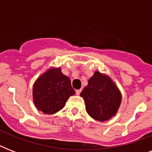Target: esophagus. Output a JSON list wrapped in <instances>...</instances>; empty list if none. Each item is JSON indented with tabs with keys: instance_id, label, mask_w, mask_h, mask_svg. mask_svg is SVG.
<instances>
[{
	"instance_id": "34e87169",
	"label": "esophagus",
	"mask_w": 152,
	"mask_h": 152,
	"mask_svg": "<svg viewBox=\"0 0 152 152\" xmlns=\"http://www.w3.org/2000/svg\"><path fill=\"white\" fill-rule=\"evenodd\" d=\"M81 91H82V89H79V90H76V94L77 95H79L81 93Z\"/></svg>"
}]
</instances>
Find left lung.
<instances>
[{"label":"left lung","mask_w":152,"mask_h":152,"mask_svg":"<svg viewBox=\"0 0 152 152\" xmlns=\"http://www.w3.org/2000/svg\"><path fill=\"white\" fill-rule=\"evenodd\" d=\"M80 96L85 102L88 114L99 121L109 120L115 115L121 101V95L117 86L99 72H95L88 80Z\"/></svg>","instance_id":"8db88e82"}]
</instances>
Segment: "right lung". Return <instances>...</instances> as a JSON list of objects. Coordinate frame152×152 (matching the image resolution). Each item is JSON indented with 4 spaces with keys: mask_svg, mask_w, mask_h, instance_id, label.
<instances>
[{
    "mask_svg": "<svg viewBox=\"0 0 152 152\" xmlns=\"http://www.w3.org/2000/svg\"><path fill=\"white\" fill-rule=\"evenodd\" d=\"M75 95L68 76L61 69H50L42 75L33 87L34 105L44 113L52 114L61 110L69 96Z\"/></svg>",
    "mask_w": 152,
    "mask_h": 152,
    "instance_id": "right-lung-1",
    "label": "right lung"
}]
</instances>
